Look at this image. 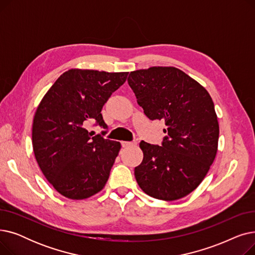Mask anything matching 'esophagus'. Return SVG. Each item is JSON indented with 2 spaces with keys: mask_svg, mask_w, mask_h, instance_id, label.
Wrapping results in <instances>:
<instances>
[{
  "mask_svg": "<svg viewBox=\"0 0 255 255\" xmlns=\"http://www.w3.org/2000/svg\"><path fill=\"white\" fill-rule=\"evenodd\" d=\"M136 143H137L136 141H122V142H121V144H122L123 148H128V146L135 145Z\"/></svg>",
  "mask_w": 255,
  "mask_h": 255,
  "instance_id": "obj_1",
  "label": "esophagus"
}]
</instances>
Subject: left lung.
I'll return each mask as SVG.
<instances>
[{
  "mask_svg": "<svg viewBox=\"0 0 255 255\" xmlns=\"http://www.w3.org/2000/svg\"><path fill=\"white\" fill-rule=\"evenodd\" d=\"M128 84L150 120H163L162 146L139 143L141 163L134 168L140 189L171 202L191 193L215 160L219 123L209 92L176 67L131 71Z\"/></svg>",
  "mask_w": 255,
  "mask_h": 255,
  "instance_id": "obj_1",
  "label": "left lung"
}]
</instances>
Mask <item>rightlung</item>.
<instances>
[{"instance_id": "obj_1", "label": "right lung", "mask_w": 255, "mask_h": 255, "mask_svg": "<svg viewBox=\"0 0 255 255\" xmlns=\"http://www.w3.org/2000/svg\"><path fill=\"white\" fill-rule=\"evenodd\" d=\"M128 72L70 69L40 101L33 120L37 163L63 196L82 200L101 191L121 149L119 141L92 136L91 121L106 128L101 110Z\"/></svg>"}]
</instances>
